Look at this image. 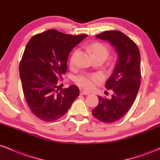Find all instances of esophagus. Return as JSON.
<instances>
[{"label":"esophagus","instance_id":"esophagus-1","mask_svg":"<svg viewBox=\"0 0 160 160\" xmlns=\"http://www.w3.org/2000/svg\"><path fill=\"white\" fill-rule=\"evenodd\" d=\"M80 94L83 95H87L90 94V92H89L85 91V90H82L81 92H80Z\"/></svg>","mask_w":160,"mask_h":160}]
</instances>
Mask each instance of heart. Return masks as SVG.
<instances>
[{
  "instance_id": "1",
  "label": "heart",
  "mask_w": 160,
  "mask_h": 160,
  "mask_svg": "<svg viewBox=\"0 0 160 160\" xmlns=\"http://www.w3.org/2000/svg\"><path fill=\"white\" fill-rule=\"evenodd\" d=\"M89 49L94 58H102L105 60L110 55V50L108 47L101 43H93L92 44L89 46ZM76 53L77 51H75L71 55V58H70V64L71 65H74ZM100 80L101 78L96 74L80 75L76 79L77 83L86 89H92L96 84H98L100 82Z\"/></svg>"
}]
</instances>
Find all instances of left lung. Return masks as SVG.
Segmentation results:
<instances>
[{"mask_svg": "<svg viewBox=\"0 0 160 160\" xmlns=\"http://www.w3.org/2000/svg\"><path fill=\"white\" fill-rule=\"evenodd\" d=\"M109 42L118 56L111 76L105 87L111 89L110 98L98 96V104L92 113L105 123L120 120L134 103L141 84V56L137 45L123 33L107 31L95 36Z\"/></svg>", "mask_w": 160, "mask_h": 160, "instance_id": "1", "label": "left lung"}]
</instances>
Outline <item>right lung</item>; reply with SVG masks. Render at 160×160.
<instances>
[{"label":"right lung","instance_id":"add662e5","mask_svg":"<svg viewBox=\"0 0 160 160\" xmlns=\"http://www.w3.org/2000/svg\"><path fill=\"white\" fill-rule=\"evenodd\" d=\"M86 37L51 29L33 36L27 43L19 65L20 79L28 105L40 120H58L79 96L78 86L62 89L58 77L66 73L70 52Z\"/></svg>","mask_w":160,"mask_h":160}]
</instances>
